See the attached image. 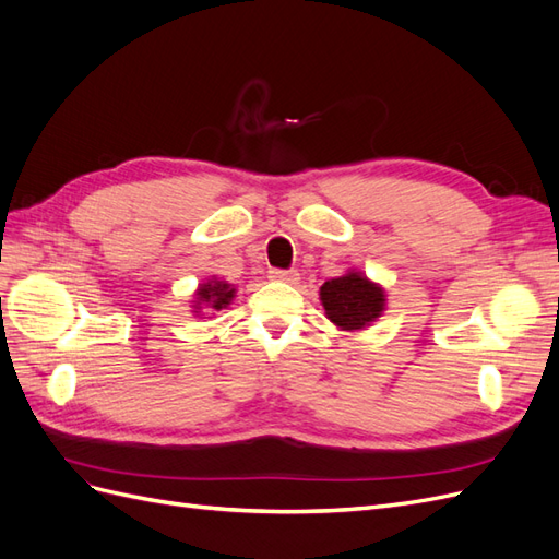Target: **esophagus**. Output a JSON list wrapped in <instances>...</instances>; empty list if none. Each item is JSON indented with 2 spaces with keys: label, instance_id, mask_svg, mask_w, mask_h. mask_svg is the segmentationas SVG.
I'll return each mask as SVG.
<instances>
[{
  "label": "esophagus",
  "instance_id": "obj_1",
  "mask_svg": "<svg viewBox=\"0 0 559 559\" xmlns=\"http://www.w3.org/2000/svg\"><path fill=\"white\" fill-rule=\"evenodd\" d=\"M267 275H270V280H277V282H296L298 280L296 270H277V267H273V270H267Z\"/></svg>",
  "mask_w": 559,
  "mask_h": 559
}]
</instances>
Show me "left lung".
Segmentation results:
<instances>
[{
	"instance_id": "8db88e82",
	"label": "left lung",
	"mask_w": 559,
	"mask_h": 559,
	"mask_svg": "<svg viewBox=\"0 0 559 559\" xmlns=\"http://www.w3.org/2000/svg\"><path fill=\"white\" fill-rule=\"evenodd\" d=\"M319 296L329 319L343 331L364 329L384 310V292L359 273L324 282Z\"/></svg>"
}]
</instances>
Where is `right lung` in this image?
Listing matches in <instances>:
<instances>
[{
	"label": "right lung",
	"instance_id": "add662e5",
	"mask_svg": "<svg viewBox=\"0 0 559 559\" xmlns=\"http://www.w3.org/2000/svg\"><path fill=\"white\" fill-rule=\"evenodd\" d=\"M233 294H235V289H230V284H226V282H214V280H212V282L200 286L198 302H210V308L222 310L224 306H228Z\"/></svg>",
	"mask_w": 559,
	"mask_h": 559
}]
</instances>
